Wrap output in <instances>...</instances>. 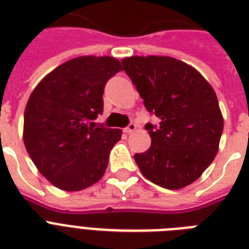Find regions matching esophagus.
I'll return each instance as SVG.
<instances>
[{"label":"esophagus","instance_id":"esophagus-1","mask_svg":"<svg viewBox=\"0 0 249 249\" xmlns=\"http://www.w3.org/2000/svg\"><path fill=\"white\" fill-rule=\"evenodd\" d=\"M136 129H137V125H136V124H133V123H130V124H129L128 126H126V128L124 129V132L126 133V134H130V133L134 132Z\"/></svg>","mask_w":249,"mask_h":249}]
</instances>
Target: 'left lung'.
Wrapping results in <instances>:
<instances>
[{"label": "left lung", "instance_id": "left-lung-1", "mask_svg": "<svg viewBox=\"0 0 249 249\" xmlns=\"http://www.w3.org/2000/svg\"><path fill=\"white\" fill-rule=\"evenodd\" d=\"M123 70L159 126L146 124L151 147L136 154L141 173L178 190L200 177L218 151L224 119L214 90L194 67L170 56H129Z\"/></svg>", "mask_w": 249, "mask_h": 249}]
</instances>
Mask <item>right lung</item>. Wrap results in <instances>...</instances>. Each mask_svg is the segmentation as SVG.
<instances>
[{
	"mask_svg": "<svg viewBox=\"0 0 249 249\" xmlns=\"http://www.w3.org/2000/svg\"><path fill=\"white\" fill-rule=\"evenodd\" d=\"M121 70L113 56H79L53 70L31 94L24 111L25 148L58 189L79 191L103 177L123 132L94 120L103 112L106 83Z\"/></svg>",
	"mask_w": 249,
	"mask_h": 249,
	"instance_id": "right-lung-1",
	"label": "right lung"
}]
</instances>
